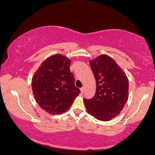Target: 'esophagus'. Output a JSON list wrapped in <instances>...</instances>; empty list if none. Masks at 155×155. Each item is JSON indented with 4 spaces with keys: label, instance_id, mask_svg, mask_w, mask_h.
Here are the masks:
<instances>
[{
    "label": "esophagus",
    "instance_id": "1",
    "mask_svg": "<svg viewBox=\"0 0 155 155\" xmlns=\"http://www.w3.org/2000/svg\"><path fill=\"white\" fill-rule=\"evenodd\" d=\"M84 87H82L81 88V93L83 94V93H84Z\"/></svg>",
    "mask_w": 155,
    "mask_h": 155
}]
</instances>
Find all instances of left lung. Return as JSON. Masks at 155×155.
I'll return each mask as SVG.
<instances>
[{
	"label": "left lung",
	"instance_id": "1",
	"mask_svg": "<svg viewBox=\"0 0 155 155\" xmlns=\"http://www.w3.org/2000/svg\"><path fill=\"white\" fill-rule=\"evenodd\" d=\"M96 81L93 97L84 99L87 113L101 121L117 116L128 100L129 81L125 73L114 59L101 55L90 61Z\"/></svg>",
	"mask_w": 155,
	"mask_h": 155
}]
</instances>
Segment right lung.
<instances>
[{"label": "right lung", "mask_w": 155, "mask_h": 155, "mask_svg": "<svg viewBox=\"0 0 155 155\" xmlns=\"http://www.w3.org/2000/svg\"><path fill=\"white\" fill-rule=\"evenodd\" d=\"M70 60L63 55H51L41 64L32 79L35 99L51 114L65 112L80 93L70 70Z\"/></svg>", "instance_id": "obj_1"}]
</instances>
